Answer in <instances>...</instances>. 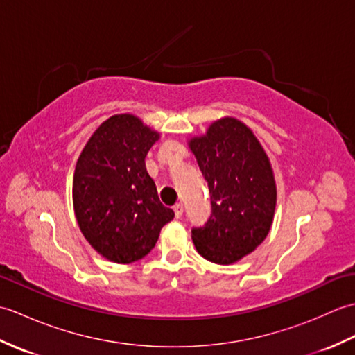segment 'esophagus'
Returning <instances> with one entry per match:
<instances>
[{"label": "esophagus", "mask_w": 355, "mask_h": 355, "mask_svg": "<svg viewBox=\"0 0 355 355\" xmlns=\"http://www.w3.org/2000/svg\"><path fill=\"white\" fill-rule=\"evenodd\" d=\"M173 212H175V218L183 216V205H182V202H177V205L173 206Z\"/></svg>", "instance_id": "1"}]
</instances>
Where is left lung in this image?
<instances>
[{
  "label": "left lung",
  "mask_w": 355,
  "mask_h": 355,
  "mask_svg": "<svg viewBox=\"0 0 355 355\" xmlns=\"http://www.w3.org/2000/svg\"><path fill=\"white\" fill-rule=\"evenodd\" d=\"M189 146L212 206L207 223L192 229L193 244L210 262H236L266 239L273 223L276 186L268 157L253 132L232 117L210 125Z\"/></svg>",
  "instance_id": "left-lung-1"
}]
</instances>
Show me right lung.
<instances>
[{"label": "right lung", "mask_w": 355, "mask_h": 355, "mask_svg": "<svg viewBox=\"0 0 355 355\" xmlns=\"http://www.w3.org/2000/svg\"><path fill=\"white\" fill-rule=\"evenodd\" d=\"M158 140L131 114L103 122L88 140L73 178L74 214L96 252L117 263L141 259L175 214L158 198L145 157Z\"/></svg>", "instance_id": "1"}]
</instances>
